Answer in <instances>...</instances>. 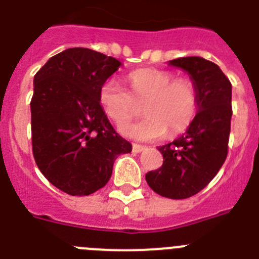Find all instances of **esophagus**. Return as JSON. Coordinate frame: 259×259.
<instances>
[{
  "mask_svg": "<svg viewBox=\"0 0 259 259\" xmlns=\"http://www.w3.org/2000/svg\"><path fill=\"white\" fill-rule=\"evenodd\" d=\"M147 147L144 146H139V144H133V152H135V153H141V152L146 151Z\"/></svg>",
  "mask_w": 259,
  "mask_h": 259,
  "instance_id": "34e87169",
  "label": "esophagus"
}]
</instances>
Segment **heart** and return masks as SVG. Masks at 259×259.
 <instances>
[{
	"mask_svg": "<svg viewBox=\"0 0 259 259\" xmlns=\"http://www.w3.org/2000/svg\"><path fill=\"white\" fill-rule=\"evenodd\" d=\"M129 91L115 79L101 85L100 103L116 125H122L137 114L144 103L146 117L120 127L126 137L142 142L161 139L168 132L180 134L189 127L198 112L199 97L195 84L188 78H175L168 70L138 69L126 76Z\"/></svg>",
	"mask_w": 259,
	"mask_h": 259,
	"instance_id": "b5f03b06",
	"label": "heart"
}]
</instances>
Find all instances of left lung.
Listing matches in <instances>:
<instances>
[{"label":"left lung","instance_id":"obj_1","mask_svg":"<svg viewBox=\"0 0 259 259\" xmlns=\"http://www.w3.org/2000/svg\"><path fill=\"white\" fill-rule=\"evenodd\" d=\"M170 65L189 72L199 97L198 113L185 134L158 147L163 163L146 180L157 194L185 199L206 188L228 157L231 83L214 62L202 57H180Z\"/></svg>","mask_w":259,"mask_h":259}]
</instances>
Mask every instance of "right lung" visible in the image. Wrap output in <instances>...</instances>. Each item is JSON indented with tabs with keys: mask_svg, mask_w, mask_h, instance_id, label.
<instances>
[{
	"mask_svg": "<svg viewBox=\"0 0 259 259\" xmlns=\"http://www.w3.org/2000/svg\"><path fill=\"white\" fill-rule=\"evenodd\" d=\"M121 62L89 48H69L34 75L30 101L35 163L70 195L105 187L118 154L132 144L115 132L100 103V88Z\"/></svg>",
	"mask_w": 259,
	"mask_h": 259,
	"instance_id": "add662e5",
	"label": "right lung"
}]
</instances>
